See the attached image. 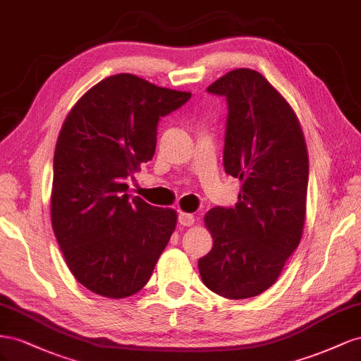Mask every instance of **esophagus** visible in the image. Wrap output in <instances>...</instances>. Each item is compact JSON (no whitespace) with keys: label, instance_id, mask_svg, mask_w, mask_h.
<instances>
[{"label":"esophagus","instance_id":"esophagus-1","mask_svg":"<svg viewBox=\"0 0 361 361\" xmlns=\"http://www.w3.org/2000/svg\"><path fill=\"white\" fill-rule=\"evenodd\" d=\"M178 222L184 226H192L195 224V216L190 214V213H184V212H180L178 213Z\"/></svg>","mask_w":361,"mask_h":361}]
</instances>
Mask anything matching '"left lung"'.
<instances>
[{
  "mask_svg": "<svg viewBox=\"0 0 361 361\" xmlns=\"http://www.w3.org/2000/svg\"><path fill=\"white\" fill-rule=\"evenodd\" d=\"M207 92L226 98L224 168L242 188L234 207L204 216L213 248L198 267L212 292L246 300L269 289L301 242L307 145L293 109L260 72L230 71Z\"/></svg>",
  "mask_w": 361,
  "mask_h": 361,
  "instance_id": "left-lung-1",
  "label": "left lung"
}]
</instances>
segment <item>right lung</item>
<instances>
[{
  "instance_id": "right-lung-1",
  "label": "right lung",
  "mask_w": 361,
  "mask_h": 361,
  "mask_svg": "<svg viewBox=\"0 0 361 361\" xmlns=\"http://www.w3.org/2000/svg\"><path fill=\"white\" fill-rule=\"evenodd\" d=\"M190 92L133 74L107 77L81 97L54 152L51 224L75 280L97 295L137 293L177 225V212L130 198L126 178L152 159L160 118Z\"/></svg>"
}]
</instances>
